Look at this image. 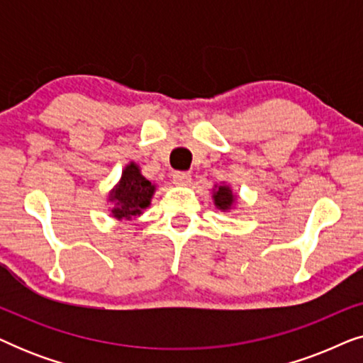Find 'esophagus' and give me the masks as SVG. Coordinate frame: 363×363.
I'll return each instance as SVG.
<instances>
[{"mask_svg": "<svg viewBox=\"0 0 363 363\" xmlns=\"http://www.w3.org/2000/svg\"><path fill=\"white\" fill-rule=\"evenodd\" d=\"M173 183L178 186H188L191 183V175L188 172H175L173 173Z\"/></svg>", "mask_w": 363, "mask_h": 363, "instance_id": "obj_1", "label": "esophagus"}]
</instances>
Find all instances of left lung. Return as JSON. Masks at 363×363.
<instances>
[{"label":"left lung","instance_id":"1","mask_svg":"<svg viewBox=\"0 0 363 363\" xmlns=\"http://www.w3.org/2000/svg\"><path fill=\"white\" fill-rule=\"evenodd\" d=\"M211 198H213V203H215V206L223 213L235 210L238 206V195L231 190V186L228 185L226 182L220 183V185L216 183L215 188H213Z\"/></svg>","mask_w":363,"mask_h":363}]
</instances>
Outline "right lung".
Here are the masks:
<instances>
[{"label":"right lung","mask_w":363,"mask_h":363,"mask_svg":"<svg viewBox=\"0 0 363 363\" xmlns=\"http://www.w3.org/2000/svg\"><path fill=\"white\" fill-rule=\"evenodd\" d=\"M155 191V183L142 175L140 167L135 162H128L116 186L108 191L107 203L112 205L108 208L111 216L117 221L137 220L150 206Z\"/></svg>","instance_id":"1"}]
</instances>
